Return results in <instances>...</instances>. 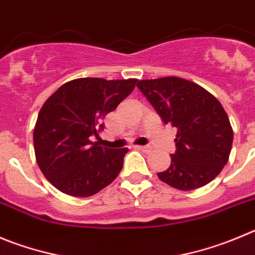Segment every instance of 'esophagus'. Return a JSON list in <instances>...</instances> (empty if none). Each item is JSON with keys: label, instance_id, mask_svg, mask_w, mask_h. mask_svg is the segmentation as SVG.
<instances>
[{"label": "esophagus", "instance_id": "obj_1", "mask_svg": "<svg viewBox=\"0 0 255 255\" xmlns=\"http://www.w3.org/2000/svg\"><path fill=\"white\" fill-rule=\"evenodd\" d=\"M137 148L141 149L142 152H146V153H149V152L152 151V148L149 146H139V147H137Z\"/></svg>", "mask_w": 255, "mask_h": 255}]
</instances>
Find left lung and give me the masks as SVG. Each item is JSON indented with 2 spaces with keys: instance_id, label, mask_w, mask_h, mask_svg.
<instances>
[{
  "instance_id": "obj_1",
  "label": "left lung",
  "mask_w": 255,
  "mask_h": 255,
  "mask_svg": "<svg viewBox=\"0 0 255 255\" xmlns=\"http://www.w3.org/2000/svg\"><path fill=\"white\" fill-rule=\"evenodd\" d=\"M137 87L165 125L177 128L171 165L157 176L189 191L211 182L232 151L233 129L220 102L195 83L176 77L139 80Z\"/></svg>"
}]
</instances>
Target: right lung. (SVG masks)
Masks as SVG:
<instances>
[{"instance_id": "obj_1", "label": "right lung", "mask_w": 255, "mask_h": 255, "mask_svg": "<svg viewBox=\"0 0 255 255\" xmlns=\"http://www.w3.org/2000/svg\"><path fill=\"white\" fill-rule=\"evenodd\" d=\"M137 79L80 78L47 98L34 129L36 161L45 177L64 194L88 197L113 182L128 148L99 146L104 117L134 89ZM93 136L98 142H92Z\"/></svg>"}]
</instances>
